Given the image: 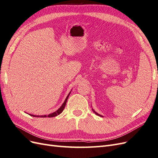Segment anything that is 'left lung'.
I'll use <instances>...</instances> for the list:
<instances>
[{"instance_id": "8db88e82", "label": "left lung", "mask_w": 158, "mask_h": 158, "mask_svg": "<svg viewBox=\"0 0 158 158\" xmlns=\"http://www.w3.org/2000/svg\"><path fill=\"white\" fill-rule=\"evenodd\" d=\"M93 111H94V112L95 113V114H97V115H98V116H100V117H102V115H100V114H98V113H97L96 112H95V111H94V109H93Z\"/></svg>"}]
</instances>
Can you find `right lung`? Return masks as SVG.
Listing matches in <instances>:
<instances>
[{
    "mask_svg": "<svg viewBox=\"0 0 158 158\" xmlns=\"http://www.w3.org/2000/svg\"><path fill=\"white\" fill-rule=\"evenodd\" d=\"M70 94L68 95V96L66 97V99H65V101H64V102L63 103V104L62 105V106L57 110V111H56L55 112H54V113H51V114H48V115H41V116H36V115H33V114H30L31 116H33V117H56V116H57V115H59V114H60L63 111V110H64V107H65V106H66V102H67V99H68V98H69V95H70Z\"/></svg>",
    "mask_w": 158,
    "mask_h": 158,
    "instance_id": "obj_1",
    "label": "right lung"
}]
</instances>
